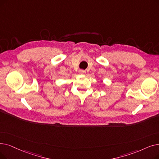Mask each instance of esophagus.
Returning a JSON list of instances; mask_svg holds the SVG:
<instances>
[{"instance_id": "34e87169", "label": "esophagus", "mask_w": 159, "mask_h": 159, "mask_svg": "<svg viewBox=\"0 0 159 159\" xmlns=\"http://www.w3.org/2000/svg\"><path fill=\"white\" fill-rule=\"evenodd\" d=\"M79 73H80V74H86V71H84V70H79Z\"/></svg>"}]
</instances>
